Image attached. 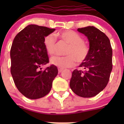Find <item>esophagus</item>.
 <instances>
[{
  "label": "esophagus",
  "mask_w": 124,
  "mask_h": 124,
  "mask_svg": "<svg viewBox=\"0 0 124 124\" xmlns=\"http://www.w3.org/2000/svg\"><path fill=\"white\" fill-rule=\"evenodd\" d=\"M63 69H62V68H58V72H59V73H60V72H62V71H63Z\"/></svg>",
  "instance_id": "1"
}]
</instances>
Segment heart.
<instances>
[{
	"label": "heart",
	"mask_w": 124,
	"mask_h": 124,
	"mask_svg": "<svg viewBox=\"0 0 124 124\" xmlns=\"http://www.w3.org/2000/svg\"><path fill=\"white\" fill-rule=\"evenodd\" d=\"M56 36L59 37L63 42L69 45L66 52V56H55L50 59V63L59 68H71L76 63L86 61L89 53V47L84 42L80 35L74 31L65 30L58 32ZM44 46L46 52L52 56L55 53L56 39L53 34H48L44 37Z\"/></svg>",
	"instance_id": "heart-1"
}]
</instances>
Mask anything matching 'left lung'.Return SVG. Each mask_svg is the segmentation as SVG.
<instances>
[{
    "mask_svg": "<svg viewBox=\"0 0 124 124\" xmlns=\"http://www.w3.org/2000/svg\"><path fill=\"white\" fill-rule=\"evenodd\" d=\"M87 37L89 53L86 61L74 70L70 85L77 95L84 98L94 97L108 84L112 64V48L106 35L93 26L78 28Z\"/></svg>",
    "mask_w": 124,
    "mask_h": 124,
    "instance_id": "obj_1",
    "label": "left lung"
}]
</instances>
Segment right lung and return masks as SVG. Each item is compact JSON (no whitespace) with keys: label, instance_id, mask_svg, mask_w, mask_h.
Masks as SVG:
<instances>
[{"label":"right lung","instance_id":"add662e5","mask_svg":"<svg viewBox=\"0 0 124 124\" xmlns=\"http://www.w3.org/2000/svg\"><path fill=\"white\" fill-rule=\"evenodd\" d=\"M54 30L30 24L17 33L13 40L10 50L11 73L18 91L29 99H38L48 94L58 73L54 65L44 71L41 68L49 62L44 38Z\"/></svg>","mask_w":124,"mask_h":124}]
</instances>
